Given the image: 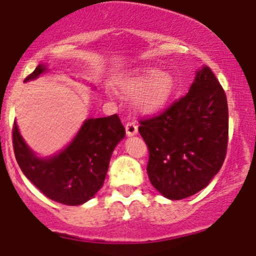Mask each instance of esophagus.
Instances as JSON below:
<instances>
[{
    "mask_svg": "<svg viewBox=\"0 0 256 256\" xmlns=\"http://www.w3.org/2000/svg\"><path fill=\"white\" fill-rule=\"evenodd\" d=\"M125 130H126V135L128 136H134L138 134V125L132 121H128V124L125 125Z\"/></svg>",
    "mask_w": 256,
    "mask_h": 256,
    "instance_id": "esophagus-1",
    "label": "esophagus"
}]
</instances>
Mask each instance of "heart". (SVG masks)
I'll return each mask as SVG.
<instances>
[{
	"label": "heart",
	"instance_id": "b5f03b06",
	"mask_svg": "<svg viewBox=\"0 0 256 256\" xmlns=\"http://www.w3.org/2000/svg\"><path fill=\"white\" fill-rule=\"evenodd\" d=\"M176 80L168 72L147 68L138 76L125 80L121 90L128 95H135V105L144 112L161 109L174 92Z\"/></svg>",
	"mask_w": 256,
	"mask_h": 256
}]
</instances>
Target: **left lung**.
Segmentation results:
<instances>
[{
  "label": "left lung",
  "instance_id": "1",
  "mask_svg": "<svg viewBox=\"0 0 256 256\" xmlns=\"http://www.w3.org/2000/svg\"><path fill=\"white\" fill-rule=\"evenodd\" d=\"M228 121L226 92L210 68L203 66L188 94L160 115L140 121L151 184L174 200L207 187L226 158Z\"/></svg>",
  "mask_w": 256,
  "mask_h": 256
}]
</instances>
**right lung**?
I'll return each instance as SVG.
<instances>
[{"instance_id":"obj_1","label":"right lung","mask_w":256,"mask_h":256,"mask_svg":"<svg viewBox=\"0 0 256 256\" xmlns=\"http://www.w3.org/2000/svg\"><path fill=\"white\" fill-rule=\"evenodd\" d=\"M47 70L38 66L24 82ZM14 150L23 174L44 196L66 206H79L94 197L102 187L112 154L125 138L118 116L88 118L79 132L63 151L40 158L27 146L14 124Z\"/></svg>"}]
</instances>
